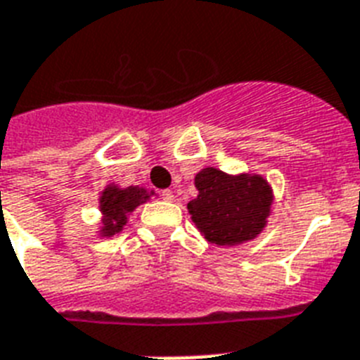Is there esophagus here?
I'll list each match as a JSON object with an SVG mask.
<instances>
[{
  "mask_svg": "<svg viewBox=\"0 0 360 360\" xmlns=\"http://www.w3.org/2000/svg\"><path fill=\"white\" fill-rule=\"evenodd\" d=\"M162 198L163 200H167V202H171V200H174V193H172L171 189H163Z\"/></svg>",
  "mask_w": 360,
  "mask_h": 360,
  "instance_id": "1",
  "label": "esophagus"
}]
</instances>
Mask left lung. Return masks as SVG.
<instances>
[{
	"label": "left lung",
	"mask_w": 360,
	"mask_h": 360,
	"mask_svg": "<svg viewBox=\"0 0 360 360\" xmlns=\"http://www.w3.org/2000/svg\"><path fill=\"white\" fill-rule=\"evenodd\" d=\"M197 198L188 204L191 219L215 245H236L255 240L266 226L273 195L258 174L230 176L206 167L195 176Z\"/></svg>",
	"instance_id": "8db88e82"
}]
</instances>
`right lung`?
<instances>
[{
    "label": "right lung",
    "instance_id": "right-lung-1",
    "mask_svg": "<svg viewBox=\"0 0 360 360\" xmlns=\"http://www.w3.org/2000/svg\"><path fill=\"white\" fill-rule=\"evenodd\" d=\"M150 195L146 189L130 186V188L120 189L117 186H108L100 197V212H102V236H113L122 230L126 225L128 214H131L139 204L146 202Z\"/></svg>",
    "mask_w": 360,
    "mask_h": 360
}]
</instances>
